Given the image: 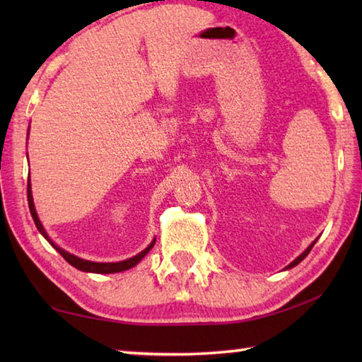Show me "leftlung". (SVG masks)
Wrapping results in <instances>:
<instances>
[{
	"label": "left lung",
	"instance_id": "8db88e82",
	"mask_svg": "<svg viewBox=\"0 0 362 362\" xmlns=\"http://www.w3.org/2000/svg\"><path fill=\"white\" fill-rule=\"evenodd\" d=\"M315 243H316V241H315ZM315 243H311V244H310V246L305 249V252H302V254H300V255L297 257V259H296V260H293L292 263H289V265H287L286 268H287V269H289V268H293V267H296V265H298V263H300V262H302V260L305 259V257L310 254V250H311V249H313V246H315Z\"/></svg>",
	"mask_w": 362,
	"mask_h": 362
}]
</instances>
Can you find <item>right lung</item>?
Returning <instances> with one entry per match:
<instances>
[{
  "label": "right lung",
  "mask_w": 362,
  "mask_h": 362,
  "mask_svg": "<svg viewBox=\"0 0 362 362\" xmlns=\"http://www.w3.org/2000/svg\"><path fill=\"white\" fill-rule=\"evenodd\" d=\"M30 131V127H28ZM27 198H28V207H30V212H32V217H33V222L36 225V228L41 233L42 236H45V240L51 244V246L57 250V252L64 257V259L70 263L71 267L78 268L79 272H86V273H99V274H108V273H119V272H126V269H129L132 267H136L137 263L144 259V257L150 252L151 247L155 246V241L156 238L153 240L148 246H146L142 252H139L137 255L131 257V259H126V260H121V262H90V260H84L81 257H76L70 252H66L65 249L59 247L56 243H54L51 238L45 230V226H42L41 220L38 217V214H36L35 209V203H33V194H32V183H30V177H28V183H27Z\"/></svg>",
  "instance_id": "add662e5"
}]
</instances>
